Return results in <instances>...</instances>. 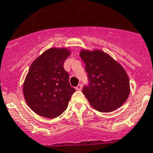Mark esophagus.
Returning <instances> with one entry per match:
<instances>
[{"label": "esophagus", "mask_w": 153, "mask_h": 153, "mask_svg": "<svg viewBox=\"0 0 153 153\" xmlns=\"http://www.w3.org/2000/svg\"><path fill=\"white\" fill-rule=\"evenodd\" d=\"M82 89V84H78L76 87V90L80 91Z\"/></svg>", "instance_id": "obj_1"}]
</instances>
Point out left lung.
<instances>
[{
	"label": "left lung",
	"mask_w": 153,
	"mask_h": 153,
	"mask_svg": "<svg viewBox=\"0 0 153 153\" xmlns=\"http://www.w3.org/2000/svg\"><path fill=\"white\" fill-rule=\"evenodd\" d=\"M79 56L85 63L89 84L83 93L91 105L102 113L122 106L130 94V80L123 67L104 51L82 49Z\"/></svg>",
	"instance_id": "obj_1"
}]
</instances>
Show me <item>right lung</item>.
Here are the masks:
<instances>
[{"label": "right lung", "instance_id": "1", "mask_svg": "<svg viewBox=\"0 0 153 153\" xmlns=\"http://www.w3.org/2000/svg\"><path fill=\"white\" fill-rule=\"evenodd\" d=\"M70 54L65 48H51L30 65L23 83V95L29 107L39 116L46 118L60 116L76 91L63 67Z\"/></svg>", "mask_w": 153, "mask_h": 153}]
</instances>
